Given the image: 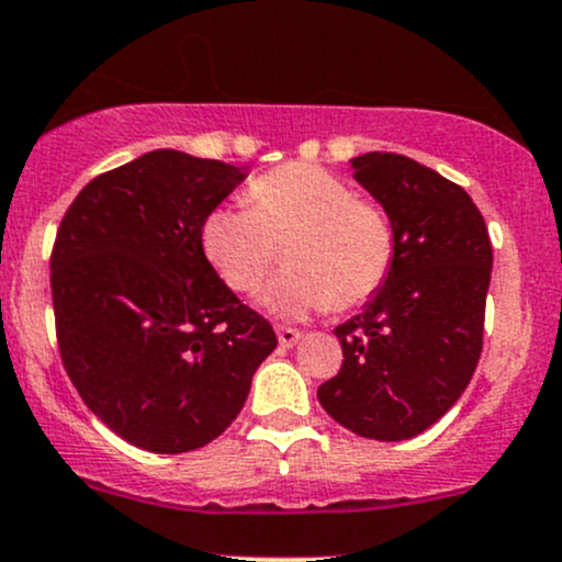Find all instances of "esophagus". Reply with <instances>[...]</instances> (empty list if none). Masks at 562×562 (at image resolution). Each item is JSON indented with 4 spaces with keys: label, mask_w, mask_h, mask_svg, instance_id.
I'll list each match as a JSON object with an SVG mask.
<instances>
[{
    "label": "esophagus",
    "mask_w": 562,
    "mask_h": 562,
    "mask_svg": "<svg viewBox=\"0 0 562 562\" xmlns=\"http://www.w3.org/2000/svg\"><path fill=\"white\" fill-rule=\"evenodd\" d=\"M276 334H279V345L281 348H292V345L300 342L302 331L300 329H292V326H279L276 329Z\"/></svg>",
    "instance_id": "1"
}]
</instances>
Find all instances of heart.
<instances>
[{"label":"heart","mask_w":562,"mask_h":562,"mask_svg":"<svg viewBox=\"0 0 562 562\" xmlns=\"http://www.w3.org/2000/svg\"><path fill=\"white\" fill-rule=\"evenodd\" d=\"M247 206H220L201 225V247L225 286L251 294L279 260L286 268L262 302L281 318L352 311L390 279L395 223L380 201L315 164H283L249 182Z\"/></svg>","instance_id":"obj_1"}]
</instances>
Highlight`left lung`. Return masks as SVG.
<instances>
[{
	"label": "left lung",
	"instance_id": "1",
	"mask_svg": "<svg viewBox=\"0 0 562 562\" xmlns=\"http://www.w3.org/2000/svg\"><path fill=\"white\" fill-rule=\"evenodd\" d=\"M352 178L390 212L398 251L374 300L334 329L345 361L318 401L356 435L406 440L475 374L494 249L475 201L435 169L374 150L352 159Z\"/></svg>",
	"mask_w": 562,
	"mask_h": 562
}]
</instances>
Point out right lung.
<instances>
[{
    "label": "right lung",
    "mask_w": 562,
    "mask_h": 562,
    "mask_svg": "<svg viewBox=\"0 0 562 562\" xmlns=\"http://www.w3.org/2000/svg\"><path fill=\"white\" fill-rule=\"evenodd\" d=\"M241 180L231 164L150 150L87 182L60 220L49 257L60 361L94 417L143 451L212 443L279 342L201 247L206 214Z\"/></svg>",
    "instance_id": "1"
}]
</instances>
